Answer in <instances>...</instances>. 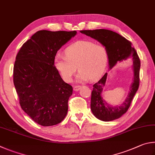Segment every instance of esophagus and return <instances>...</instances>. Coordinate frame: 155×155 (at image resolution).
Returning a JSON list of instances; mask_svg holds the SVG:
<instances>
[{
	"mask_svg": "<svg viewBox=\"0 0 155 155\" xmlns=\"http://www.w3.org/2000/svg\"><path fill=\"white\" fill-rule=\"evenodd\" d=\"M81 88V86H74V88H73V90H74V91H79Z\"/></svg>",
	"mask_w": 155,
	"mask_h": 155,
	"instance_id": "1",
	"label": "esophagus"
}]
</instances>
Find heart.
Returning <instances> with one entry per match:
<instances>
[{"label": "heart", "mask_w": 155, "mask_h": 155, "mask_svg": "<svg viewBox=\"0 0 155 155\" xmlns=\"http://www.w3.org/2000/svg\"><path fill=\"white\" fill-rule=\"evenodd\" d=\"M66 56L57 55L54 66L66 82H70L78 69V82L95 81L104 72L108 61V53L102 45L80 41L67 47Z\"/></svg>", "instance_id": "obj_1"}]
</instances>
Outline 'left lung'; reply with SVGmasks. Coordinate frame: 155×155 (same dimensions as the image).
I'll use <instances>...</instances> for the list:
<instances>
[{
  "instance_id": "obj_1",
  "label": "left lung",
  "mask_w": 155,
  "mask_h": 155,
  "mask_svg": "<svg viewBox=\"0 0 155 155\" xmlns=\"http://www.w3.org/2000/svg\"><path fill=\"white\" fill-rule=\"evenodd\" d=\"M80 32L97 40L104 46L108 53V65L110 70L128 58L133 59L134 77L129 88V92L121 104L111 106L102 97V91L107 78V73L93 86L91 98V110L97 119L103 121H111L122 117L127 111L131 102L137 91L140 84V60L130 41L112 30L97 29L94 30H81Z\"/></svg>"
}]
</instances>
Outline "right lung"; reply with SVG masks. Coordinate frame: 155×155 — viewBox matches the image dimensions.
<instances>
[{"mask_svg": "<svg viewBox=\"0 0 155 155\" xmlns=\"http://www.w3.org/2000/svg\"><path fill=\"white\" fill-rule=\"evenodd\" d=\"M77 31L40 30L19 49L13 68V83L23 110L42 126L61 123L68 112L72 87L54 66L58 51Z\"/></svg>", "mask_w": 155, "mask_h": 155, "instance_id": "obj_1", "label": "right lung"}]
</instances>
